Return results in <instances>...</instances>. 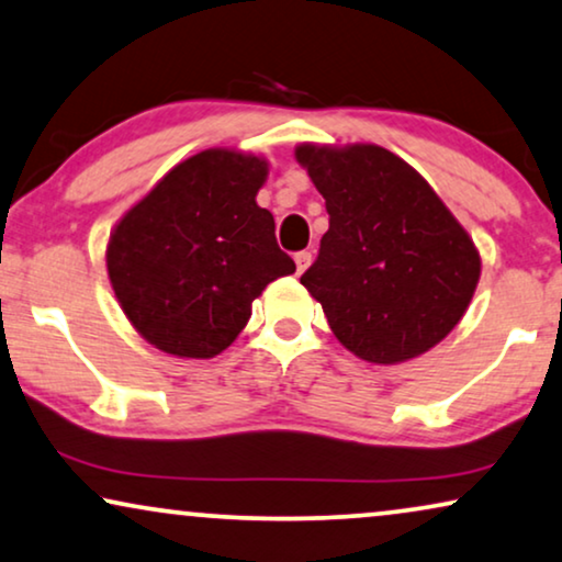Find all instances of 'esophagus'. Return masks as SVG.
<instances>
[{"mask_svg":"<svg viewBox=\"0 0 562 562\" xmlns=\"http://www.w3.org/2000/svg\"><path fill=\"white\" fill-rule=\"evenodd\" d=\"M311 259H313V254H311V251H297V254H295V267H297V274H303L305 269H308Z\"/></svg>","mask_w":562,"mask_h":562,"instance_id":"1","label":"esophagus"}]
</instances>
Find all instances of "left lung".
Here are the masks:
<instances>
[{
  "mask_svg": "<svg viewBox=\"0 0 562 562\" xmlns=\"http://www.w3.org/2000/svg\"><path fill=\"white\" fill-rule=\"evenodd\" d=\"M324 194L328 231L301 282L336 339L364 362L429 351L481 280V254L414 167L372 144L295 148Z\"/></svg>",
  "mask_w": 562,
  "mask_h": 562,
  "instance_id": "obj_1",
  "label": "left lung"
}]
</instances>
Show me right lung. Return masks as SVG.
<instances>
[{
  "mask_svg": "<svg viewBox=\"0 0 562 562\" xmlns=\"http://www.w3.org/2000/svg\"><path fill=\"white\" fill-rule=\"evenodd\" d=\"M267 161L207 148L177 164L120 218L108 244L110 285L136 331L175 357L221 355L254 297L295 261L257 205Z\"/></svg>",
  "mask_w": 562,
  "mask_h": 562,
  "instance_id": "obj_1",
  "label": "right lung"
}]
</instances>
